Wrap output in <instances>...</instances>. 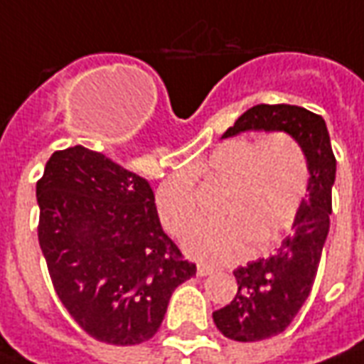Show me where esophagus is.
I'll return each instance as SVG.
<instances>
[{"label":"esophagus","instance_id":"1","mask_svg":"<svg viewBox=\"0 0 364 364\" xmlns=\"http://www.w3.org/2000/svg\"><path fill=\"white\" fill-rule=\"evenodd\" d=\"M212 271L213 269L206 267V265H198V267H196V274H198V277H208V274H212Z\"/></svg>","mask_w":364,"mask_h":364}]
</instances>
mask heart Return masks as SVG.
I'll list each match as a JSON object with an SVG mask.
<instances>
[{
    "instance_id": "1",
    "label": "heart",
    "mask_w": 364,
    "mask_h": 364,
    "mask_svg": "<svg viewBox=\"0 0 364 364\" xmlns=\"http://www.w3.org/2000/svg\"><path fill=\"white\" fill-rule=\"evenodd\" d=\"M194 176L227 185L219 218L225 221L196 229L185 240L188 256L208 265H225L248 254L250 242L265 248L292 227L309 187L305 151L288 133H269L262 141L231 139L212 151ZM164 229L183 237L198 221L193 181L176 176L154 194Z\"/></svg>"
}]
</instances>
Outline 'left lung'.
Returning <instances> with one entry per match:
<instances>
[{
    "label": "left lung",
    "instance_id": "1",
    "mask_svg": "<svg viewBox=\"0 0 364 364\" xmlns=\"http://www.w3.org/2000/svg\"><path fill=\"white\" fill-rule=\"evenodd\" d=\"M242 132L288 133L301 145L309 164V187L292 232L273 256L238 267L232 273L238 284L237 296L213 311V323L223 336L237 342H259L284 332L309 298L328 237L336 158L326 122L301 107L256 105L221 139Z\"/></svg>",
    "mask_w": 364,
    "mask_h": 364
}]
</instances>
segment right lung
Instances as JSON below:
<instances>
[{
    "mask_svg": "<svg viewBox=\"0 0 364 364\" xmlns=\"http://www.w3.org/2000/svg\"><path fill=\"white\" fill-rule=\"evenodd\" d=\"M36 196L40 248L70 317L99 342L151 340L196 265L164 232L149 181L76 145L53 152Z\"/></svg>",
    "mask_w": 364,
    "mask_h": 364,
    "instance_id": "add662e5",
    "label": "right lung"
}]
</instances>
